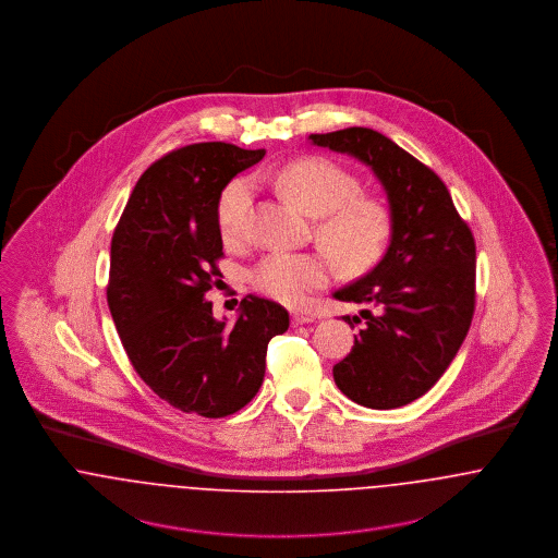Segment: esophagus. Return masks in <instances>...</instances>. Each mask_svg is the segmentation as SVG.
<instances>
[{"label":"esophagus","instance_id":"obj_1","mask_svg":"<svg viewBox=\"0 0 558 558\" xmlns=\"http://www.w3.org/2000/svg\"><path fill=\"white\" fill-rule=\"evenodd\" d=\"M314 316L312 314H299V312H294L292 314V326H299V324H310V322H314Z\"/></svg>","mask_w":558,"mask_h":558}]
</instances>
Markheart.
<instances>
[{
    "instance_id": "b5f03b06",
    "label": "heart",
    "mask_w": 558,
    "mask_h": 558,
    "mask_svg": "<svg viewBox=\"0 0 558 558\" xmlns=\"http://www.w3.org/2000/svg\"><path fill=\"white\" fill-rule=\"evenodd\" d=\"M282 192L303 211L319 217L316 236L349 274L371 269L385 253L391 234L389 209L374 196L360 194V180L326 157L292 160L278 173ZM253 182L236 178L217 203V223L230 244L244 239ZM335 266L319 253H274L251 271L259 292L284 305H301L312 291L324 289Z\"/></svg>"
}]
</instances>
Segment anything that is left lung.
<instances>
[{
  "label": "left lung",
  "mask_w": 558,
  "mask_h": 558,
  "mask_svg": "<svg viewBox=\"0 0 558 558\" xmlns=\"http://www.w3.org/2000/svg\"><path fill=\"white\" fill-rule=\"evenodd\" d=\"M318 146L366 162L387 192L391 242L380 264L335 299L366 303V326L332 374L347 398L391 410L425 396L448 371L475 314L477 251L441 178L368 128L312 133ZM351 324L349 316H343ZM353 322H362L353 316Z\"/></svg>",
  "instance_id": "1"
}]
</instances>
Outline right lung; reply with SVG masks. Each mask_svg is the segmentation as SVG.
<instances>
[{
	"label": "right lung",
	"mask_w": 558,
	"mask_h": 558,
	"mask_svg": "<svg viewBox=\"0 0 558 558\" xmlns=\"http://www.w3.org/2000/svg\"><path fill=\"white\" fill-rule=\"evenodd\" d=\"M266 150L201 142L155 160L137 180L110 242L107 299L140 378L173 408L223 418L257 396L267 343L289 330L276 301L244 296L234 326L205 294L221 276V190Z\"/></svg>",
	"instance_id": "1"
}]
</instances>
